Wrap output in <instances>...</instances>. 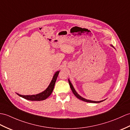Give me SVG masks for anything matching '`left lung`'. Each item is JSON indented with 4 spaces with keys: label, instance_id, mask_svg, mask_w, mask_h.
<instances>
[{
    "label": "left lung",
    "instance_id": "obj_1",
    "mask_svg": "<svg viewBox=\"0 0 130 130\" xmlns=\"http://www.w3.org/2000/svg\"><path fill=\"white\" fill-rule=\"evenodd\" d=\"M111 45V46H112V47H113L114 48V49H115V47L112 46V45ZM68 80H69V85H70V88H71V90H72V92H73V93L75 95V96H76V97L77 98H78L79 99L81 100L84 101H85V102H91V103H100V102H102V101H104L105 100H101V101H95L90 100H87V99H86L84 98H83V97H81V96L80 95H79V94H78L77 92L76 91V90H75L74 87L73 85H72V84H71V83L70 82V80L68 79Z\"/></svg>",
    "mask_w": 130,
    "mask_h": 130
}]
</instances>
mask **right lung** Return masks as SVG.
Returning a JSON list of instances; mask_svg holds the SVG:
<instances>
[{"instance_id":"1","label":"right lung","mask_w":130,"mask_h":130,"mask_svg":"<svg viewBox=\"0 0 130 130\" xmlns=\"http://www.w3.org/2000/svg\"><path fill=\"white\" fill-rule=\"evenodd\" d=\"M60 71H56L55 74H54L52 80H51V82L49 84V85L45 89L44 91L38 93V94L36 95H23L19 94V93H17L18 95H19L20 97H22L24 99L28 100L30 101H42L46 99L53 92V91L54 88V86H55V84L56 83V81L57 79V77L58 76V75Z\"/></svg>"}]
</instances>
